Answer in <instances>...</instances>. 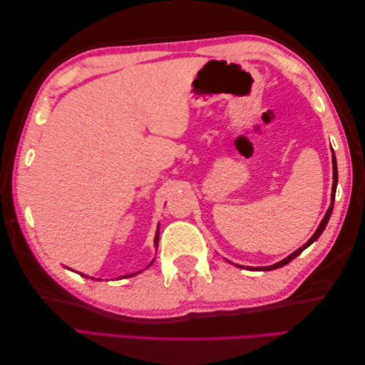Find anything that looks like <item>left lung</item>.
Masks as SVG:
<instances>
[{
    "label": "left lung",
    "mask_w": 365,
    "mask_h": 365,
    "mask_svg": "<svg viewBox=\"0 0 365 365\" xmlns=\"http://www.w3.org/2000/svg\"><path fill=\"white\" fill-rule=\"evenodd\" d=\"M332 169H334V182H332V195H331V205H329V208H328V212H327V215H324V218H323V221L320 222V226H319V229H317V232L315 234L312 235V238L309 240V242L306 243V245H302L299 250H297L294 251L293 254H290L289 257L287 259H284L282 262H279V263H274V265H271V267H265V268H260V269H263V271H269V269H276V268H281V267H284V265H287V263L289 262H292L294 257H298V255L306 250L307 246H311L317 238H319L320 235H322V232L324 230V227H327V224H328V221H329V218H331V213H332V207H334V197H336V187H337V163H336V157H334V153H332Z\"/></svg>",
    "instance_id": "8db88e82"
}]
</instances>
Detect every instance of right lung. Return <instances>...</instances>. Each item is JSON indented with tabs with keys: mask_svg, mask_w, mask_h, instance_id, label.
I'll return each mask as SVG.
<instances>
[{
	"mask_svg": "<svg viewBox=\"0 0 365 365\" xmlns=\"http://www.w3.org/2000/svg\"><path fill=\"white\" fill-rule=\"evenodd\" d=\"M158 237H160V235H158V230H157V237H155V245H158ZM86 277H88V276H86ZM123 277H125V276H123Z\"/></svg>",
	"mask_w": 365,
	"mask_h": 365,
	"instance_id": "1",
	"label": "right lung"
}]
</instances>
